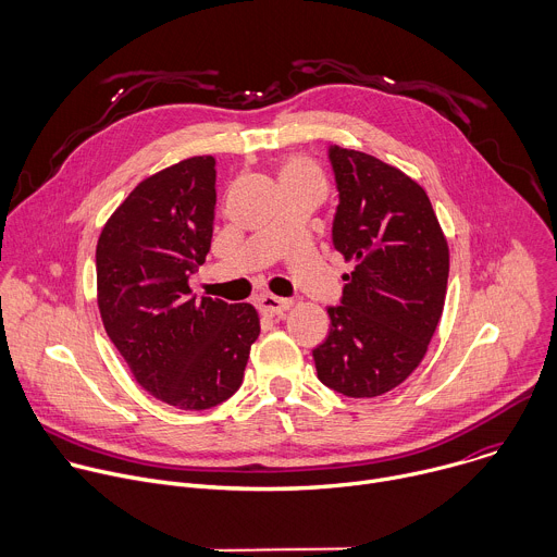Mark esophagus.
Returning a JSON list of instances; mask_svg holds the SVG:
<instances>
[{
  "label": "esophagus",
  "mask_w": 557,
  "mask_h": 557,
  "mask_svg": "<svg viewBox=\"0 0 557 557\" xmlns=\"http://www.w3.org/2000/svg\"><path fill=\"white\" fill-rule=\"evenodd\" d=\"M258 304H260V310H262L264 314H271V317H275V314H284V312L293 306V301H290V299L275 297V295H269V293L260 295V297H258Z\"/></svg>",
  "instance_id": "obj_1"
}]
</instances>
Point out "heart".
<instances>
[{"mask_svg": "<svg viewBox=\"0 0 557 557\" xmlns=\"http://www.w3.org/2000/svg\"><path fill=\"white\" fill-rule=\"evenodd\" d=\"M280 178H312L320 181V172H317L314 163L306 156H290L284 161L280 170Z\"/></svg>", "mask_w": 557, "mask_h": 557, "instance_id": "heart-1", "label": "heart"}]
</instances>
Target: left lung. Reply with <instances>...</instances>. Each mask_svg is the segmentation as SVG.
Returning <instances> with one entry per match:
<instances>
[{
	"label": "left lung",
	"instance_id": "obj_1",
	"mask_svg": "<svg viewBox=\"0 0 557 557\" xmlns=\"http://www.w3.org/2000/svg\"><path fill=\"white\" fill-rule=\"evenodd\" d=\"M329 158L339 189L333 245L355 269L312 359L324 385L370 399L423 361L443 314L449 249L419 183L357 149L333 145Z\"/></svg>",
	"mask_w": 557,
	"mask_h": 557
}]
</instances>
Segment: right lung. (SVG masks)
Segmentation results:
<instances>
[{
    "label": "right lung",
    "mask_w": 557,
    "mask_h": 557,
    "mask_svg": "<svg viewBox=\"0 0 557 557\" xmlns=\"http://www.w3.org/2000/svg\"><path fill=\"white\" fill-rule=\"evenodd\" d=\"M215 158L194 156L140 181L97 245L108 337L158 401L209 410L240 387L260 317L251 304L196 299L189 275L211 249Z\"/></svg>",
    "instance_id": "1"
}]
</instances>
